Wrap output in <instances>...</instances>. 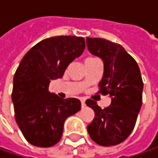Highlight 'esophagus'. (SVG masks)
Listing matches in <instances>:
<instances>
[{
    "instance_id": "34e87169",
    "label": "esophagus",
    "mask_w": 158,
    "mask_h": 158,
    "mask_svg": "<svg viewBox=\"0 0 158 158\" xmlns=\"http://www.w3.org/2000/svg\"><path fill=\"white\" fill-rule=\"evenodd\" d=\"M80 101H81V106H82V107H84V106H86V105H85V99L81 98V99H80Z\"/></svg>"
}]
</instances>
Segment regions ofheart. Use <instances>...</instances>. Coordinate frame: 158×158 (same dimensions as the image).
<instances>
[{
  "label": "heart",
  "mask_w": 158,
  "mask_h": 158,
  "mask_svg": "<svg viewBox=\"0 0 158 158\" xmlns=\"http://www.w3.org/2000/svg\"><path fill=\"white\" fill-rule=\"evenodd\" d=\"M97 60V59H93V58H89V59H87L86 60ZM85 60V61H86Z\"/></svg>",
  "instance_id": "b5f03b06"
}]
</instances>
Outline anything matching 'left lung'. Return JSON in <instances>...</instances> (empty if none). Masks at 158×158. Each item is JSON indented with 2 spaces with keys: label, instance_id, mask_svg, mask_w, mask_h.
Instances as JSON below:
<instances>
[{
  "label": "left lung",
  "instance_id": "1",
  "mask_svg": "<svg viewBox=\"0 0 158 158\" xmlns=\"http://www.w3.org/2000/svg\"><path fill=\"white\" fill-rule=\"evenodd\" d=\"M86 43L89 52L104 62L98 93L112 98L111 105L104 109L96 101L86 100L95 112V118L87 127L88 133L98 145H117L129 136L143 104L140 69L135 59L117 43L98 38H87Z\"/></svg>",
  "mask_w": 158,
  "mask_h": 158
}]
</instances>
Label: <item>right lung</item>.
Masks as SVG:
<instances>
[{"instance_id": "obj_1", "label": "right lung", "mask_w": 158, "mask_h": 158, "mask_svg": "<svg viewBox=\"0 0 158 158\" xmlns=\"http://www.w3.org/2000/svg\"><path fill=\"white\" fill-rule=\"evenodd\" d=\"M85 48L82 37L57 36L42 40L23 56L13 79L15 121L28 143L51 147L60 140L65 120L81 109L77 98L49 92L52 80L61 78L68 66Z\"/></svg>"}]
</instances>
